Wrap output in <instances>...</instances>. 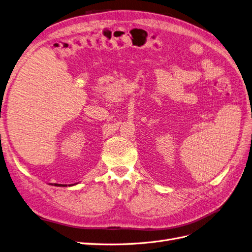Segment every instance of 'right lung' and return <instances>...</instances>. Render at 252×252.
Wrapping results in <instances>:
<instances>
[{
	"mask_svg": "<svg viewBox=\"0 0 252 252\" xmlns=\"http://www.w3.org/2000/svg\"><path fill=\"white\" fill-rule=\"evenodd\" d=\"M78 184V183H77ZM77 184H73V185H70V186H75V185H77ZM50 185H53V186H56V187H67V185H62V184H50ZM69 186V185H68ZM69 186V187H70Z\"/></svg>",
	"mask_w": 252,
	"mask_h": 252,
	"instance_id": "obj_1",
	"label": "right lung"
}]
</instances>
